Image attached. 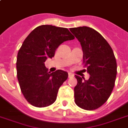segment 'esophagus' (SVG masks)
<instances>
[{"mask_svg":"<svg viewBox=\"0 0 128 128\" xmlns=\"http://www.w3.org/2000/svg\"><path fill=\"white\" fill-rule=\"evenodd\" d=\"M74 75H73V74H72L71 72H68V78H72Z\"/></svg>","mask_w":128,"mask_h":128,"instance_id":"34e87169","label":"esophagus"}]
</instances>
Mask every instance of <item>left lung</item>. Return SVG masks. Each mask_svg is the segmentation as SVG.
<instances>
[{"instance_id":"obj_1","label":"left lung","mask_w":128,"mask_h":128,"mask_svg":"<svg viewBox=\"0 0 128 128\" xmlns=\"http://www.w3.org/2000/svg\"><path fill=\"white\" fill-rule=\"evenodd\" d=\"M80 42L84 62L90 75L88 80L75 75V102L86 110H95L106 102L112 91L116 75V62L110 44L101 34L88 26L70 28Z\"/></svg>"}]
</instances>
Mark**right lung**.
Instances as JSON below:
<instances>
[{
  "label": "right lung",
  "instance_id": "1",
  "mask_svg": "<svg viewBox=\"0 0 128 128\" xmlns=\"http://www.w3.org/2000/svg\"><path fill=\"white\" fill-rule=\"evenodd\" d=\"M73 39L67 28L45 24L34 29L24 40L17 56V78L24 96L32 106L46 107L56 100L68 72L58 70L50 73L44 62L54 56L59 45Z\"/></svg>",
  "mask_w": 128,
  "mask_h": 128
}]
</instances>
